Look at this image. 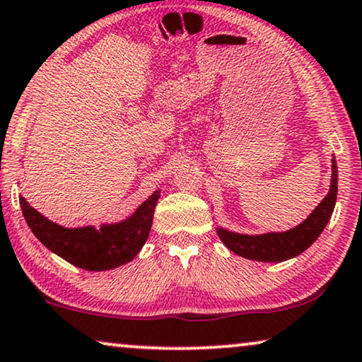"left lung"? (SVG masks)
<instances>
[{
    "instance_id": "8db88e82",
    "label": "left lung",
    "mask_w": 362,
    "mask_h": 362,
    "mask_svg": "<svg viewBox=\"0 0 362 362\" xmlns=\"http://www.w3.org/2000/svg\"><path fill=\"white\" fill-rule=\"evenodd\" d=\"M336 195H338V167L333 159L332 185L328 195L315 208L307 220L298 226L284 233H266L257 236L233 233L218 228L216 233L225 246L238 256L261 262H282L302 254L317 241L325 226L328 225L334 210Z\"/></svg>"
}]
</instances>
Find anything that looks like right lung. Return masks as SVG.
<instances>
[{
  "label": "right lung",
  "instance_id": "1",
  "mask_svg": "<svg viewBox=\"0 0 362 362\" xmlns=\"http://www.w3.org/2000/svg\"><path fill=\"white\" fill-rule=\"evenodd\" d=\"M159 193H152L128 220L100 228H64L40 215L24 197H19V205L30 231L45 247L74 266L100 272L123 266L137 256L149 236Z\"/></svg>",
  "mask_w": 362,
  "mask_h": 362
}]
</instances>
